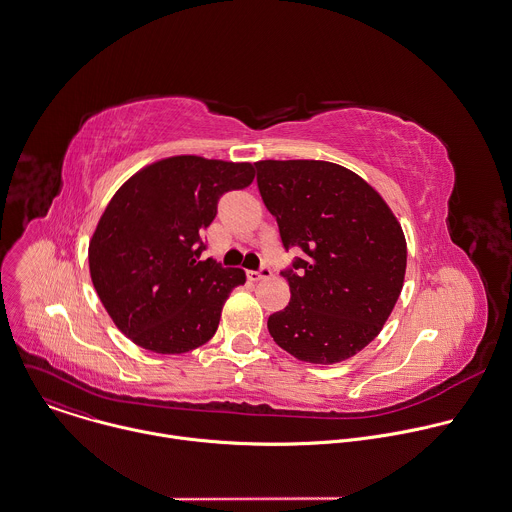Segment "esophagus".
I'll use <instances>...</instances> for the list:
<instances>
[{"mask_svg":"<svg viewBox=\"0 0 512 512\" xmlns=\"http://www.w3.org/2000/svg\"><path fill=\"white\" fill-rule=\"evenodd\" d=\"M267 277H271V269L269 267H261V269H257V271H247V279L249 281H261V279H267Z\"/></svg>","mask_w":512,"mask_h":512,"instance_id":"34e87169","label":"esophagus"}]
</instances>
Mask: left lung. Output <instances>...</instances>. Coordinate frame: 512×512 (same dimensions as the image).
Masks as SVG:
<instances>
[{
	"label": "left lung",
	"mask_w": 512,
	"mask_h": 512,
	"mask_svg": "<svg viewBox=\"0 0 512 512\" xmlns=\"http://www.w3.org/2000/svg\"><path fill=\"white\" fill-rule=\"evenodd\" d=\"M255 169L283 247L303 251L281 271L291 301L267 329L299 361L341 363L381 333L401 295L403 229L383 197L337 163L267 159Z\"/></svg>",
	"instance_id": "obj_1"
}]
</instances>
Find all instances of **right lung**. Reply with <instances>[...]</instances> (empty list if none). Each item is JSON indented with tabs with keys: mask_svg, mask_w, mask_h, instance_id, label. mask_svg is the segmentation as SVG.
<instances>
[{
	"mask_svg": "<svg viewBox=\"0 0 512 512\" xmlns=\"http://www.w3.org/2000/svg\"><path fill=\"white\" fill-rule=\"evenodd\" d=\"M253 177L251 163L177 155L143 167L111 197L89 241V273L105 311L135 345L179 355L215 335L245 271L201 261V235L219 197Z\"/></svg>",
	"mask_w": 512,
	"mask_h": 512,
	"instance_id": "1",
	"label": "right lung"
}]
</instances>
